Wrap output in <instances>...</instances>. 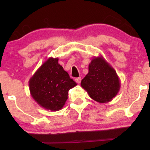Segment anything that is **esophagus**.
I'll return each instance as SVG.
<instances>
[{
  "mask_svg": "<svg viewBox=\"0 0 150 150\" xmlns=\"http://www.w3.org/2000/svg\"><path fill=\"white\" fill-rule=\"evenodd\" d=\"M75 81L77 83H80L81 82V77H79V78H76V79H75Z\"/></svg>",
  "mask_w": 150,
  "mask_h": 150,
  "instance_id": "obj_1",
  "label": "esophagus"
}]
</instances>
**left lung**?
Wrapping results in <instances>:
<instances>
[{
	"mask_svg": "<svg viewBox=\"0 0 150 150\" xmlns=\"http://www.w3.org/2000/svg\"><path fill=\"white\" fill-rule=\"evenodd\" d=\"M120 85L116 71L102 56L92 59L89 72L81 83L89 97L100 103L111 101L120 91Z\"/></svg>",
	"mask_w": 150,
	"mask_h": 150,
	"instance_id": "obj_1",
	"label": "left lung"
}]
</instances>
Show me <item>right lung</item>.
Instances as JSON below:
<instances>
[{"mask_svg":"<svg viewBox=\"0 0 150 150\" xmlns=\"http://www.w3.org/2000/svg\"><path fill=\"white\" fill-rule=\"evenodd\" d=\"M58 61V58H48L28 82L32 98L40 106L52 111L63 107L68 91L76 85Z\"/></svg>","mask_w":150,"mask_h":150,"instance_id":"right-lung-1","label":"right lung"}]
</instances>
